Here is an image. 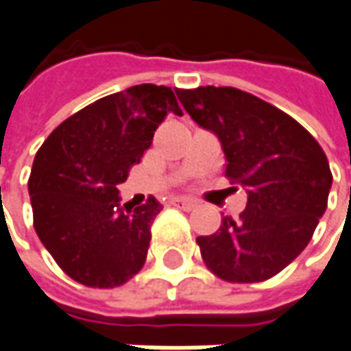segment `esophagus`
Returning <instances> with one entry per match:
<instances>
[{"label":"esophagus","mask_w":351,"mask_h":351,"mask_svg":"<svg viewBox=\"0 0 351 351\" xmlns=\"http://www.w3.org/2000/svg\"><path fill=\"white\" fill-rule=\"evenodd\" d=\"M171 204H173V206L181 208V210H187V212H189V210H193V208H197V202H195V200L183 199V197H180V199H173L171 200Z\"/></svg>","instance_id":"obj_1"}]
</instances>
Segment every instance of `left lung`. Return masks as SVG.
<instances>
[{
    "mask_svg": "<svg viewBox=\"0 0 351 351\" xmlns=\"http://www.w3.org/2000/svg\"><path fill=\"white\" fill-rule=\"evenodd\" d=\"M183 108L219 137L226 178L246 189V210L197 245L227 282L267 281L300 256L325 214L332 173L321 145L292 116L237 88L180 89Z\"/></svg>",
    "mask_w": 351,
    "mask_h": 351,
    "instance_id": "1",
    "label": "left lung"
}]
</instances>
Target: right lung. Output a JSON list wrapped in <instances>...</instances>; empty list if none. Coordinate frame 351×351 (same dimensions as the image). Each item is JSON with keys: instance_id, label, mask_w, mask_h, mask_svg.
Masks as SVG:
<instances>
[{"instance_id": "add662e5", "label": "right lung", "mask_w": 351, "mask_h": 351, "mask_svg": "<svg viewBox=\"0 0 351 351\" xmlns=\"http://www.w3.org/2000/svg\"><path fill=\"white\" fill-rule=\"evenodd\" d=\"M180 89L141 84L66 118L36 152L28 178L34 229L62 271L114 289L141 271L160 202L120 206L118 185L141 162L164 118L181 116Z\"/></svg>"}]
</instances>
